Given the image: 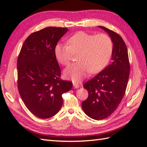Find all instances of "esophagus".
<instances>
[{
  "label": "esophagus",
  "instance_id": "1",
  "mask_svg": "<svg viewBox=\"0 0 147 147\" xmlns=\"http://www.w3.org/2000/svg\"><path fill=\"white\" fill-rule=\"evenodd\" d=\"M73 86L74 88H78L80 87V84L78 83H76V82H74L73 83Z\"/></svg>",
  "mask_w": 147,
  "mask_h": 147
}]
</instances>
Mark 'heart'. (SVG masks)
<instances>
[{
  "label": "heart",
  "mask_w": 147,
  "mask_h": 147,
  "mask_svg": "<svg viewBox=\"0 0 147 147\" xmlns=\"http://www.w3.org/2000/svg\"><path fill=\"white\" fill-rule=\"evenodd\" d=\"M67 44L56 45L54 54L63 65L69 64L74 54H78V62L64 71L65 76L73 81L81 80L90 72L96 73L102 71L109 63L113 51L112 40L105 33L78 32L68 39Z\"/></svg>",
  "instance_id": "b5f03b06"
}]
</instances>
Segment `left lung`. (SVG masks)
Instances as JSON below:
<instances>
[{"label":"left lung","instance_id":"left-lung-1","mask_svg":"<svg viewBox=\"0 0 147 147\" xmlns=\"http://www.w3.org/2000/svg\"><path fill=\"white\" fill-rule=\"evenodd\" d=\"M113 42L112 62L100 73L84 83L88 96L82 104L85 113L95 120L109 117L115 111L125 94L130 71L127 50L122 37L105 27Z\"/></svg>","mask_w":147,"mask_h":147}]
</instances>
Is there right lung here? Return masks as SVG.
<instances>
[{
  "label": "right lung",
  "mask_w": 147,
  "mask_h": 147,
  "mask_svg": "<svg viewBox=\"0 0 147 147\" xmlns=\"http://www.w3.org/2000/svg\"><path fill=\"white\" fill-rule=\"evenodd\" d=\"M66 28L47 27L33 32L24 41L17 62L18 88L27 109L36 117L54 116L63 103L62 95L73 83L61 79L54 49Z\"/></svg>",
  "instance_id": "add662e5"
}]
</instances>
